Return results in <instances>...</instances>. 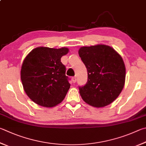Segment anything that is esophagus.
Instances as JSON below:
<instances>
[{
  "instance_id": "esophagus-1",
  "label": "esophagus",
  "mask_w": 146,
  "mask_h": 146,
  "mask_svg": "<svg viewBox=\"0 0 146 146\" xmlns=\"http://www.w3.org/2000/svg\"><path fill=\"white\" fill-rule=\"evenodd\" d=\"M76 81V78L75 77V76H74V77L72 78V82H73V83H75Z\"/></svg>"
}]
</instances>
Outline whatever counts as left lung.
<instances>
[{
	"label": "left lung",
	"instance_id": "left-lung-1",
	"mask_svg": "<svg viewBox=\"0 0 146 146\" xmlns=\"http://www.w3.org/2000/svg\"><path fill=\"white\" fill-rule=\"evenodd\" d=\"M78 54L88 74L87 83L79 87L82 98L97 108L110 104L125 83L126 68L121 56L105 44L81 47Z\"/></svg>",
	"mask_w": 146,
	"mask_h": 146
}]
</instances>
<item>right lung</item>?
Returning a JSON list of instances; mask_svg holds the SVG:
<instances>
[{
    "instance_id": "1",
    "label": "right lung",
    "mask_w": 146,
    "mask_h": 146,
    "mask_svg": "<svg viewBox=\"0 0 146 146\" xmlns=\"http://www.w3.org/2000/svg\"><path fill=\"white\" fill-rule=\"evenodd\" d=\"M68 52L65 47L56 49L40 46L33 49L25 58L21 80L25 93L36 104L53 107L64 99L70 84L60 58Z\"/></svg>"
}]
</instances>
